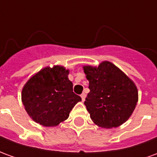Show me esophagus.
Here are the masks:
<instances>
[{
	"mask_svg": "<svg viewBox=\"0 0 157 157\" xmlns=\"http://www.w3.org/2000/svg\"><path fill=\"white\" fill-rule=\"evenodd\" d=\"M81 98H82V102H84V101H85V98H86V94H85V93H82V95H81Z\"/></svg>",
	"mask_w": 157,
	"mask_h": 157,
	"instance_id": "obj_1",
	"label": "esophagus"
}]
</instances>
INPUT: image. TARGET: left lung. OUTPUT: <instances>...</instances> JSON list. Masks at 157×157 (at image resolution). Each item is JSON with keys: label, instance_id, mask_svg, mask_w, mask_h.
Instances as JSON below:
<instances>
[{"label": "left lung", "instance_id": "left-lung-1", "mask_svg": "<svg viewBox=\"0 0 157 157\" xmlns=\"http://www.w3.org/2000/svg\"><path fill=\"white\" fill-rule=\"evenodd\" d=\"M90 92L84 104L90 117L102 128H116L131 116L138 102L134 82L109 61L98 67L83 66Z\"/></svg>", "mask_w": 157, "mask_h": 157}]
</instances>
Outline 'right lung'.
<instances>
[{
    "label": "right lung",
    "instance_id": "right-lung-1",
    "mask_svg": "<svg viewBox=\"0 0 157 157\" xmlns=\"http://www.w3.org/2000/svg\"><path fill=\"white\" fill-rule=\"evenodd\" d=\"M69 70L55 65L33 75L22 91V102L33 121L53 127L65 121L81 97L73 92Z\"/></svg>",
    "mask_w": 157,
    "mask_h": 157
}]
</instances>
